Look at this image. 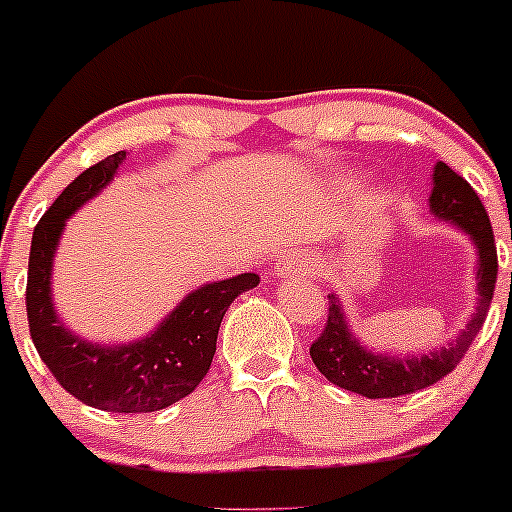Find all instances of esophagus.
Here are the masks:
<instances>
[{
  "instance_id": "34e87169",
  "label": "esophagus",
  "mask_w": 512,
  "mask_h": 512,
  "mask_svg": "<svg viewBox=\"0 0 512 512\" xmlns=\"http://www.w3.org/2000/svg\"><path fill=\"white\" fill-rule=\"evenodd\" d=\"M317 270V260L304 250H285L275 262V277H307Z\"/></svg>"
}]
</instances>
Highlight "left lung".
I'll list each match as a JSON object with an SVG mask.
<instances>
[{
  "mask_svg": "<svg viewBox=\"0 0 512 512\" xmlns=\"http://www.w3.org/2000/svg\"><path fill=\"white\" fill-rule=\"evenodd\" d=\"M431 213L438 220L453 223L466 232L478 250V304L468 319L466 329L453 337L446 347L421 356H389L366 349L349 329L347 314L339 304L337 294H329V314L324 332L309 347L317 369L339 389L354 391L366 399H394V396L414 394L418 389L436 384L451 374L473 344L488 314L490 299L495 292L498 277V252L490 218L480 203L478 193L466 178L438 160L433 168L431 195H428Z\"/></svg>",
  "mask_w": 512,
  "mask_h": 512,
  "instance_id": "1",
  "label": "left lung"
}]
</instances>
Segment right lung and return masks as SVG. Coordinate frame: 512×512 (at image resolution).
Returning <instances> with one entry per match:
<instances>
[{
	"instance_id": "right-lung-1",
	"label": "right lung",
	"mask_w": 512,
	"mask_h": 512,
	"mask_svg": "<svg viewBox=\"0 0 512 512\" xmlns=\"http://www.w3.org/2000/svg\"><path fill=\"white\" fill-rule=\"evenodd\" d=\"M126 151L86 168L34 227L27 277L29 334L41 361L61 386L84 401L113 414H151L185 399L208 374L218 329L237 294L257 287L255 272L210 282L180 299L178 307L138 342H86L61 322L51 299V267L66 220L96 198L113 180Z\"/></svg>"
}]
</instances>
